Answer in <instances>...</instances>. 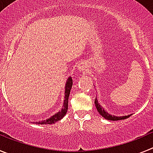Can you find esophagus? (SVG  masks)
I'll use <instances>...</instances> for the list:
<instances>
[{
	"instance_id": "34e87169",
	"label": "esophagus",
	"mask_w": 153,
	"mask_h": 153,
	"mask_svg": "<svg viewBox=\"0 0 153 153\" xmlns=\"http://www.w3.org/2000/svg\"><path fill=\"white\" fill-rule=\"evenodd\" d=\"M79 70H85V67H83H83H79Z\"/></svg>"
}]
</instances>
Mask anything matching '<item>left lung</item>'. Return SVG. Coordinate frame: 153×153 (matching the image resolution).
<instances>
[{
  "label": "left lung",
  "instance_id": "1",
  "mask_svg": "<svg viewBox=\"0 0 153 153\" xmlns=\"http://www.w3.org/2000/svg\"><path fill=\"white\" fill-rule=\"evenodd\" d=\"M95 106L97 109V111L99 112V113L102 116L103 118L106 119L108 120H112V121H117V120H125V119L129 118L130 117L131 115H128V116H125V117H115V116H112V115L109 114L107 112H106L102 109V107H101L100 105L99 104L98 101L96 99L95 100Z\"/></svg>",
  "mask_w": 153,
  "mask_h": 153
}]
</instances>
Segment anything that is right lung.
Segmentation results:
<instances>
[{"instance_id":"obj_1","label":"right lung","mask_w":153,"mask_h":153,"mask_svg":"<svg viewBox=\"0 0 153 153\" xmlns=\"http://www.w3.org/2000/svg\"><path fill=\"white\" fill-rule=\"evenodd\" d=\"M73 86V79L72 78L70 77L67 80V83H66V86H65V97H64V102H63V107L62 108L60 112H58L55 115L52 116L47 120H43V121H38V122H35L36 124H53L56 123L57 121L61 120L65 114L67 113V109H68V100H69V96H70V90L72 88Z\"/></svg>"}]
</instances>
